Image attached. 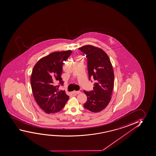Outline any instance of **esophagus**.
<instances>
[{
    "label": "esophagus",
    "instance_id": "obj_1",
    "mask_svg": "<svg viewBox=\"0 0 156 156\" xmlns=\"http://www.w3.org/2000/svg\"><path fill=\"white\" fill-rule=\"evenodd\" d=\"M73 93L75 94V95H76V94H79L81 93V91H74L73 92Z\"/></svg>",
    "mask_w": 156,
    "mask_h": 156
}]
</instances>
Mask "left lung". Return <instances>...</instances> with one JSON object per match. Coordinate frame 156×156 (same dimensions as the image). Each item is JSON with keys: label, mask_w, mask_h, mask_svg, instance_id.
<instances>
[{"label": "left lung", "mask_w": 156, "mask_h": 156, "mask_svg": "<svg viewBox=\"0 0 156 156\" xmlns=\"http://www.w3.org/2000/svg\"><path fill=\"white\" fill-rule=\"evenodd\" d=\"M79 49L86 55L89 79L95 80L93 90H84L87 101L83 106L90 112H98L107 107L112 98L114 82L112 63L107 53L99 48L86 45Z\"/></svg>", "instance_id": "8db88e82"}]
</instances>
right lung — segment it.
<instances>
[{"instance_id":"1","label":"right lung","mask_w":156,"mask_h":156,"mask_svg":"<svg viewBox=\"0 0 156 156\" xmlns=\"http://www.w3.org/2000/svg\"><path fill=\"white\" fill-rule=\"evenodd\" d=\"M72 51H56L40 59L33 69L30 84L33 94L40 108L47 114L58 112L62 109L69 100L65 90H58L63 85L61 77L63 62ZM55 83L59 84L56 86Z\"/></svg>"}]
</instances>
